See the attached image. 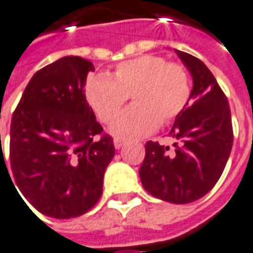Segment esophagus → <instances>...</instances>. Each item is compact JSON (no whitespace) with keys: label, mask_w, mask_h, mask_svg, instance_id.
<instances>
[{"label":"esophagus","mask_w":253,"mask_h":253,"mask_svg":"<svg viewBox=\"0 0 253 253\" xmlns=\"http://www.w3.org/2000/svg\"><path fill=\"white\" fill-rule=\"evenodd\" d=\"M124 144H125V142L121 140V139H114V147H116V149H121Z\"/></svg>","instance_id":"1"}]
</instances>
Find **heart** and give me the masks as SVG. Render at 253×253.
<instances>
[{"label":"heart","instance_id":"b5f03b06","mask_svg":"<svg viewBox=\"0 0 253 253\" xmlns=\"http://www.w3.org/2000/svg\"><path fill=\"white\" fill-rule=\"evenodd\" d=\"M190 92L184 67L151 55L120 63L110 78L89 76L84 86L86 102L104 124L111 123L132 96L135 106L123 111L110 126L117 139L146 136L158 124L172 123L187 107Z\"/></svg>","mask_w":253,"mask_h":253}]
</instances>
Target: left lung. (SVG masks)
<instances>
[{
  "label": "left lung",
  "instance_id": "left-lung-1",
  "mask_svg": "<svg viewBox=\"0 0 253 253\" xmlns=\"http://www.w3.org/2000/svg\"><path fill=\"white\" fill-rule=\"evenodd\" d=\"M175 52L193 78L189 103L169 130L175 149L147 142L139 175L151 196L189 204L210 193L223 173L233 147V126L227 97L210 69L186 52Z\"/></svg>",
  "mask_w": 253,
  "mask_h": 253
}]
</instances>
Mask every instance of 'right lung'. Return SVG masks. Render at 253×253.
Returning <instances> with one entry per match:
<instances>
[{
  "label": "right lung",
  "instance_id": "obj_1",
  "mask_svg": "<svg viewBox=\"0 0 253 253\" xmlns=\"http://www.w3.org/2000/svg\"><path fill=\"white\" fill-rule=\"evenodd\" d=\"M93 70L80 56L45 66L31 77L12 116L10 168L17 187L49 217L88 212L102 196L116 153L111 137L96 139L103 128L84 93Z\"/></svg>",
  "mask_w": 253,
  "mask_h": 253
}]
</instances>
